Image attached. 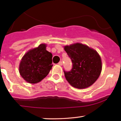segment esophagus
Returning a JSON list of instances; mask_svg holds the SVG:
<instances>
[{
	"mask_svg": "<svg viewBox=\"0 0 121 121\" xmlns=\"http://www.w3.org/2000/svg\"><path fill=\"white\" fill-rule=\"evenodd\" d=\"M58 65H60V66H62V61L59 62V63H58Z\"/></svg>",
	"mask_w": 121,
	"mask_h": 121,
	"instance_id": "obj_1",
	"label": "esophagus"
}]
</instances>
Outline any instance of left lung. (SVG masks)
Here are the masks:
<instances>
[{
	"label": "left lung",
	"instance_id": "1",
	"mask_svg": "<svg viewBox=\"0 0 121 121\" xmlns=\"http://www.w3.org/2000/svg\"><path fill=\"white\" fill-rule=\"evenodd\" d=\"M64 49L73 64L70 71L63 70L67 81L79 89L91 86L101 72V60L97 52L80 43L65 46Z\"/></svg>",
	"mask_w": 121,
	"mask_h": 121
}]
</instances>
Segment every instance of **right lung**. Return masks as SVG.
Returning <instances> with one entry per match:
<instances>
[{
	"label": "right lung",
	"mask_w": 121,
	"mask_h": 121,
	"mask_svg": "<svg viewBox=\"0 0 121 121\" xmlns=\"http://www.w3.org/2000/svg\"><path fill=\"white\" fill-rule=\"evenodd\" d=\"M52 53L46 50V44L39 45L23 56L20 63V74L28 83L41 82L52 69Z\"/></svg>",
	"instance_id": "1"
}]
</instances>
